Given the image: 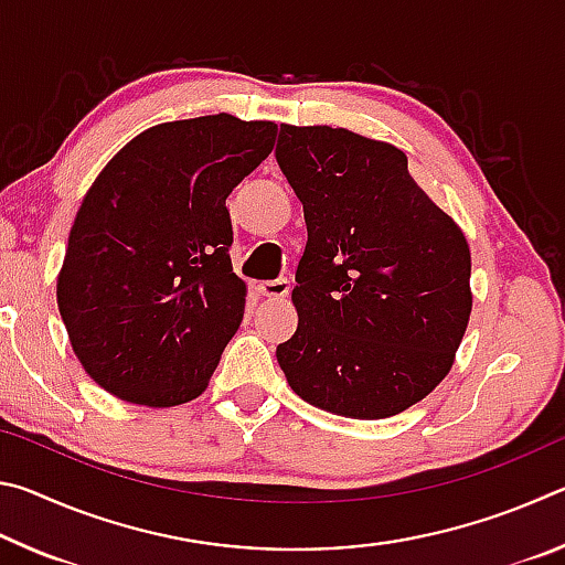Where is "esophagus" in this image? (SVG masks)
<instances>
[{
	"label": "esophagus",
	"mask_w": 565,
	"mask_h": 565,
	"mask_svg": "<svg viewBox=\"0 0 565 565\" xmlns=\"http://www.w3.org/2000/svg\"><path fill=\"white\" fill-rule=\"evenodd\" d=\"M289 289H291L289 279H271V281L259 284V291L264 296H269V299H286V296H289Z\"/></svg>",
	"instance_id": "1"
}]
</instances>
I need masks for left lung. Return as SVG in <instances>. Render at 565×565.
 I'll return each instance as SVG.
<instances>
[{
    "instance_id": "obj_1",
    "label": "left lung",
    "mask_w": 565,
    "mask_h": 565,
    "mask_svg": "<svg viewBox=\"0 0 565 565\" xmlns=\"http://www.w3.org/2000/svg\"><path fill=\"white\" fill-rule=\"evenodd\" d=\"M276 161L309 232L291 294L299 327L276 347L286 381L329 414L396 416L441 384L463 339L466 236L384 141L281 124Z\"/></svg>"
}]
</instances>
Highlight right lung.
<instances>
[{"mask_svg":"<svg viewBox=\"0 0 565 565\" xmlns=\"http://www.w3.org/2000/svg\"><path fill=\"white\" fill-rule=\"evenodd\" d=\"M274 139V121L209 114L141 131L102 169L76 212L56 303L104 391L164 408L206 388L246 301L226 196Z\"/></svg>","mask_w":565,"mask_h":565,"instance_id":"obj_1","label":"right lung"}]
</instances>
